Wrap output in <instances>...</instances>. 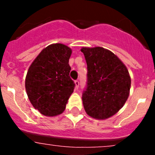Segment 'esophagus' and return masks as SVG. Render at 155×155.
<instances>
[{"instance_id": "obj_1", "label": "esophagus", "mask_w": 155, "mask_h": 155, "mask_svg": "<svg viewBox=\"0 0 155 155\" xmlns=\"http://www.w3.org/2000/svg\"><path fill=\"white\" fill-rule=\"evenodd\" d=\"M75 85H76V89H78V87H79V80L75 81Z\"/></svg>"}]
</instances>
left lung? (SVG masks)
I'll use <instances>...</instances> for the list:
<instances>
[{
  "label": "left lung",
  "instance_id": "obj_1",
  "mask_svg": "<svg viewBox=\"0 0 155 155\" xmlns=\"http://www.w3.org/2000/svg\"><path fill=\"white\" fill-rule=\"evenodd\" d=\"M87 66V85L82 95L85 112L91 118L105 120L126 103L131 79L119 58L103 47H82Z\"/></svg>",
  "mask_w": 155,
  "mask_h": 155
}]
</instances>
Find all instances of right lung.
<instances>
[{"mask_svg":"<svg viewBox=\"0 0 155 155\" xmlns=\"http://www.w3.org/2000/svg\"><path fill=\"white\" fill-rule=\"evenodd\" d=\"M72 49L62 43L44 48L28 70L25 89L34 109L42 115L54 117L66 109L74 82L70 79L69 59Z\"/></svg>","mask_w":155,"mask_h":155,"instance_id":"obj_1","label":"right lung"}]
</instances>
